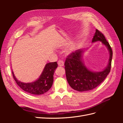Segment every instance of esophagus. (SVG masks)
Wrapping results in <instances>:
<instances>
[{
    "label": "esophagus",
    "mask_w": 123,
    "mask_h": 123,
    "mask_svg": "<svg viewBox=\"0 0 123 123\" xmlns=\"http://www.w3.org/2000/svg\"><path fill=\"white\" fill-rule=\"evenodd\" d=\"M57 64H58V66H59V67H62L64 65V62H63L62 61H61V60L58 61L57 62Z\"/></svg>",
    "instance_id": "obj_1"
}]
</instances>
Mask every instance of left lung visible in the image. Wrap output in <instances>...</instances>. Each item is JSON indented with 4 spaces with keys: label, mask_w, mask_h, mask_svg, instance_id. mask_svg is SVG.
Instances as JSON below:
<instances>
[{
    "label": "left lung",
    "mask_w": 123,
    "mask_h": 123,
    "mask_svg": "<svg viewBox=\"0 0 123 123\" xmlns=\"http://www.w3.org/2000/svg\"><path fill=\"white\" fill-rule=\"evenodd\" d=\"M101 42L109 52V58L105 68L100 71H93L85 66L83 54L85 49H79L72 52L66 58L65 68L67 80L74 90L83 92L91 90L101 84L110 71L112 51L102 33L96 29L92 43Z\"/></svg>",
    "instance_id": "1"
}]
</instances>
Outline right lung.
<instances>
[{
    "instance_id": "add662e5",
    "label": "right lung",
    "mask_w": 123,
    "mask_h": 123,
    "mask_svg": "<svg viewBox=\"0 0 123 123\" xmlns=\"http://www.w3.org/2000/svg\"><path fill=\"white\" fill-rule=\"evenodd\" d=\"M57 67V62L47 63L39 78L30 83H24L18 80L13 70L12 74L16 83L23 90L30 94L40 95L47 92L51 88L53 83L54 73Z\"/></svg>"
}]
</instances>
